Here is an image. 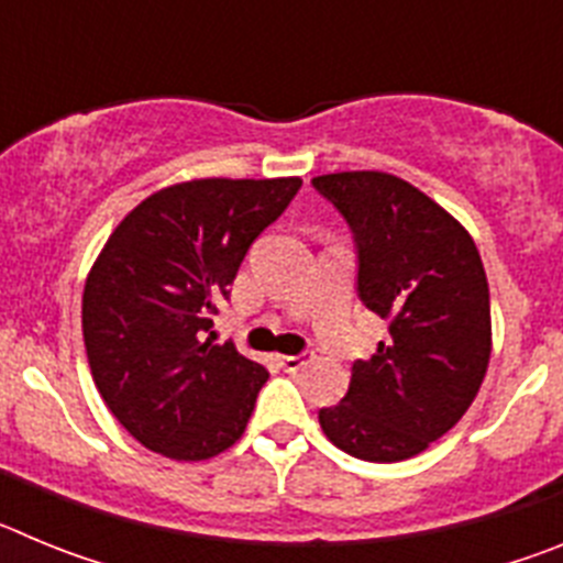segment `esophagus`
Listing matches in <instances>:
<instances>
[{
  "mask_svg": "<svg viewBox=\"0 0 563 563\" xmlns=\"http://www.w3.org/2000/svg\"><path fill=\"white\" fill-rule=\"evenodd\" d=\"M276 361H278V366H282V369H285V372H298V369H301V366H305L307 361H310V355H305V352H301V355H278Z\"/></svg>",
  "mask_w": 563,
  "mask_h": 563,
  "instance_id": "34e87169",
  "label": "esophagus"
}]
</instances>
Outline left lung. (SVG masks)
Returning a JSON list of instances; mask_svg holds the SVG:
<instances>
[{
	"label": "left lung",
	"mask_w": 563,
	"mask_h": 563,
	"mask_svg": "<svg viewBox=\"0 0 563 563\" xmlns=\"http://www.w3.org/2000/svg\"><path fill=\"white\" fill-rule=\"evenodd\" d=\"M357 251V296L389 321L350 391L318 411L327 440L366 462H400L451 431L490 361V292L474 239L431 197L383 172L312 177Z\"/></svg>",
	"instance_id": "1"
}]
</instances>
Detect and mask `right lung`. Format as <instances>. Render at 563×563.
<instances>
[{
    "mask_svg": "<svg viewBox=\"0 0 563 563\" xmlns=\"http://www.w3.org/2000/svg\"><path fill=\"white\" fill-rule=\"evenodd\" d=\"M298 188V177L180 183L107 239L84 285V346L103 402L148 451L208 460L245 431L271 375L231 341L213 343L211 316Z\"/></svg>",
    "mask_w": 563,
    "mask_h": 563,
    "instance_id": "1",
    "label": "right lung"
}]
</instances>
